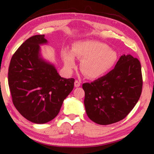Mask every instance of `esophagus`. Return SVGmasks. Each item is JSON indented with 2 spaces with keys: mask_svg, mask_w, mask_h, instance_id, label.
<instances>
[{
  "mask_svg": "<svg viewBox=\"0 0 154 154\" xmlns=\"http://www.w3.org/2000/svg\"><path fill=\"white\" fill-rule=\"evenodd\" d=\"M80 85H81V83H80V80H76L75 82H74V86H75V87H79V86H80Z\"/></svg>",
  "mask_w": 154,
  "mask_h": 154,
  "instance_id": "1",
  "label": "esophagus"
}]
</instances>
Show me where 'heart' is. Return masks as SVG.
Wrapping results in <instances>:
<instances>
[{"mask_svg": "<svg viewBox=\"0 0 154 154\" xmlns=\"http://www.w3.org/2000/svg\"><path fill=\"white\" fill-rule=\"evenodd\" d=\"M74 56L82 60L80 69L89 78H97L108 72L117 60V54L109 49L107 45L97 41H83L77 42L73 47ZM72 53H63L65 66L68 69L76 67V61Z\"/></svg>", "mask_w": 154, "mask_h": 154, "instance_id": "1", "label": "heart"}]
</instances>
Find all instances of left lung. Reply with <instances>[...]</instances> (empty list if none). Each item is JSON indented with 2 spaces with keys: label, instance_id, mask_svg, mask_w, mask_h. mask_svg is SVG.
Listing matches in <instances>:
<instances>
[{
  "label": "left lung",
  "instance_id": "obj_1",
  "mask_svg": "<svg viewBox=\"0 0 154 154\" xmlns=\"http://www.w3.org/2000/svg\"><path fill=\"white\" fill-rule=\"evenodd\" d=\"M142 85L139 60L131 55L122 56L108 74L83 84L87 116L101 125L122 120L137 103Z\"/></svg>",
  "mask_w": 154,
  "mask_h": 154
}]
</instances>
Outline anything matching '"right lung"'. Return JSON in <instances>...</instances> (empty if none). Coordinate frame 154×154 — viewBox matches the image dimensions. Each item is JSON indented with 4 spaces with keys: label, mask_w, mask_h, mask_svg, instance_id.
Here are the masks:
<instances>
[{
    "label": "right lung",
    "mask_w": 154,
    "mask_h": 154,
    "mask_svg": "<svg viewBox=\"0 0 154 154\" xmlns=\"http://www.w3.org/2000/svg\"><path fill=\"white\" fill-rule=\"evenodd\" d=\"M46 42L45 35L29 37L12 55L9 66L12 103L21 116L35 124L53 120L74 86V78L61 77L40 57L39 45Z\"/></svg>",
    "instance_id": "1"
}]
</instances>
